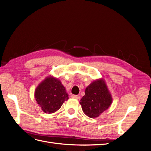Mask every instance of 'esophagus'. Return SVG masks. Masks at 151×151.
Masks as SVG:
<instances>
[{"mask_svg":"<svg viewBox=\"0 0 151 151\" xmlns=\"http://www.w3.org/2000/svg\"><path fill=\"white\" fill-rule=\"evenodd\" d=\"M71 97L72 98H74V99H79L80 98H81V96L79 95H72Z\"/></svg>","mask_w":151,"mask_h":151,"instance_id":"obj_1","label":"esophagus"}]
</instances>
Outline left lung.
I'll use <instances>...</instances> for the list:
<instances>
[{
  "mask_svg": "<svg viewBox=\"0 0 151 151\" xmlns=\"http://www.w3.org/2000/svg\"><path fill=\"white\" fill-rule=\"evenodd\" d=\"M112 101L111 94L106 82L101 78L94 81L87 87L80 104L85 115L94 118L107 110Z\"/></svg>",
  "mask_w": 151,
  "mask_h": 151,
  "instance_id": "8db88e82",
  "label": "left lung"
}]
</instances>
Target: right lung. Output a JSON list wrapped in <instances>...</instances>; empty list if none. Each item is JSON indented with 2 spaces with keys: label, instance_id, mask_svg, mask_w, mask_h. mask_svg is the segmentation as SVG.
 I'll use <instances>...</instances> for the list:
<instances>
[{
  "label": "right lung",
  "instance_id": "add662e5",
  "mask_svg": "<svg viewBox=\"0 0 151 151\" xmlns=\"http://www.w3.org/2000/svg\"><path fill=\"white\" fill-rule=\"evenodd\" d=\"M35 98L43 112L51 114L61 108L63 103L68 100V95L61 81L49 76L36 88Z\"/></svg>",
  "mask_w": 151,
  "mask_h": 151
}]
</instances>
